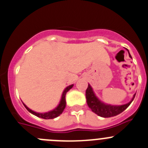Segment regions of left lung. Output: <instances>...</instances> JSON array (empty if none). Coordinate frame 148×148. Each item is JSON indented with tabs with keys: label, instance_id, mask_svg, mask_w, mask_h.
<instances>
[{
	"label": "left lung",
	"instance_id": "8db88e82",
	"mask_svg": "<svg viewBox=\"0 0 148 148\" xmlns=\"http://www.w3.org/2000/svg\"><path fill=\"white\" fill-rule=\"evenodd\" d=\"M129 54H130V58H132L130 52H129ZM135 95L136 94L134 95L131 101L127 104L121 105V106H110V105L105 104V103H102L96 97L94 92H93L92 88L90 84H88L87 89L86 90V99H87V103L89 108L95 114L101 117H104V118L115 116L122 113L124 110H126L130 106V105L134 100Z\"/></svg>",
	"mask_w": 148,
	"mask_h": 148
}]
</instances>
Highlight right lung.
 Returning <instances> with one entry per match:
<instances>
[{
    "label": "right lung",
    "mask_w": 148,
    "mask_h": 148,
    "mask_svg": "<svg viewBox=\"0 0 148 148\" xmlns=\"http://www.w3.org/2000/svg\"><path fill=\"white\" fill-rule=\"evenodd\" d=\"M74 86V84H71V85L68 86L64 90V91L63 92V94H62V97H61V100L60 101L59 105L54 110H51L49 112H47V113H37V112H34L33 110H32L31 109L29 108L27 106H26L24 103H23L24 106V107L27 108V110H28L29 112H30L31 114H32L33 115L39 117V118H42V119H54V118H56L58 117L60 114H62V112L64 111V108H66V92L70 90V89L72 88V87Z\"/></svg>",
    "instance_id": "obj_1"
}]
</instances>
